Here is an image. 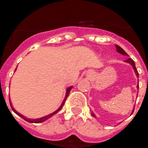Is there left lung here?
Wrapping results in <instances>:
<instances>
[{"instance_id":"8db88e82","label":"left lung","mask_w":148,"mask_h":148,"mask_svg":"<svg viewBox=\"0 0 148 148\" xmlns=\"http://www.w3.org/2000/svg\"><path fill=\"white\" fill-rule=\"evenodd\" d=\"M116 49H117V52H118V53H121V55H124V56H128V55L126 53V52H125V51L124 50V49H123L122 48L120 47L119 46L116 45ZM125 61H126V62H127V63H130V64H131L132 66H133V69H134V70H135L136 74V75H137V76H138V71H137L136 68L135 63H134V61H133V60H132L131 58H128V59L125 60ZM137 87H138V85L137 86ZM133 111H134V110H133ZM92 116H93V117H95V114H94L93 113H92Z\"/></svg>"}]
</instances>
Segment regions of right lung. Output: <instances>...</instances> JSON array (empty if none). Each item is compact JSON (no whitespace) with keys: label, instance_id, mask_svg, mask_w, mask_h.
I'll return each mask as SVG.
<instances>
[{"label":"right lung","instance_id":"obj_1","mask_svg":"<svg viewBox=\"0 0 148 148\" xmlns=\"http://www.w3.org/2000/svg\"><path fill=\"white\" fill-rule=\"evenodd\" d=\"M72 87H69V88H67V90H66V96H65L64 100L63 101L62 104H61V107H60V108H58V109L57 110L55 111L54 113H51V114L48 115V116H44V117H42V118H40V119H29L25 118V117H24V116H22L21 114H20V113H18V112H17V111L15 110L14 109V108H13L12 107L11 102H10V105H11V108H12V110L14 111V112H15V113H16V114H18V116H21V118H23V119L26 120V121H28V122H30V123H40V122H43V121H45V120L47 119L50 118V117L52 116H53V115H55V114H56V113H58V111H59L60 110H61V108H62V107H63V106H64V104L65 101H66V98H67L68 95H69V93H70V90H71Z\"/></svg>","mask_w":148,"mask_h":148}]
</instances>
